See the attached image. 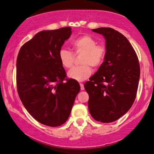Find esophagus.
Here are the masks:
<instances>
[{"instance_id":"34e87169","label":"esophagus","mask_w":154,"mask_h":154,"mask_svg":"<svg viewBox=\"0 0 154 154\" xmlns=\"http://www.w3.org/2000/svg\"><path fill=\"white\" fill-rule=\"evenodd\" d=\"M80 88H81V90H82V91L84 90V84H83L80 83Z\"/></svg>"}]
</instances>
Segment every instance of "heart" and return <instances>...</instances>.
<instances>
[{
	"mask_svg": "<svg viewBox=\"0 0 154 154\" xmlns=\"http://www.w3.org/2000/svg\"><path fill=\"white\" fill-rule=\"evenodd\" d=\"M72 46L75 55L82 54L81 63L82 66L75 67L68 72L69 78L77 82H82L91 75L92 69L98 68L104 61L106 49L103 45H98L97 41L90 35H82L72 42ZM58 57L62 66L70 68L75 60V55L72 51L66 49H61Z\"/></svg>",
	"mask_w": 154,
	"mask_h": 154,
	"instance_id": "1",
	"label": "heart"
}]
</instances>
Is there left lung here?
<instances>
[{"instance_id":"1","label":"left lung","mask_w":154,"mask_h":154,"mask_svg":"<svg viewBox=\"0 0 154 154\" xmlns=\"http://www.w3.org/2000/svg\"><path fill=\"white\" fill-rule=\"evenodd\" d=\"M92 31L105 39L106 54L98 70L84 84L88 107L97 121L110 123L124 115L133 105L140 76L138 58L128 39L111 28Z\"/></svg>"}]
</instances>
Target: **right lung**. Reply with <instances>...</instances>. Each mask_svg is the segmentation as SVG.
<instances>
[{
	"label": "right lung",
	"instance_id": "right-lung-1",
	"mask_svg": "<svg viewBox=\"0 0 154 154\" xmlns=\"http://www.w3.org/2000/svg\"><path fill=\"white\" fill-rule=\"evenodd\" d=\"M71 30L39 32L21 47L17 56V86L21 103L35 119L51 127L68 120L80 91L77 81L66 78L58 57Z\"/></svg>",
	"mask_w": 154,
	"mask_h": 154
}]
</instances>
